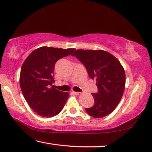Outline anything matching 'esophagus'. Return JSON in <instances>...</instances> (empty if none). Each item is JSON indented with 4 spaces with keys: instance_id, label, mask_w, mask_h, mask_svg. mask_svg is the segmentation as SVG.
Segmentation results:
<instances>
[{
    "instance_id": "34e87169",
    "label": "esophagus",
    "mask_w": 152,
    "mask_h": 152,
    "mask_svg": "<svg viewBox=\"0 0 152 152\" xmlns=\"http://www.w3.org/2000/svg\"><path fill=\"white\" fill-rule=\"evenodd\" d=\"M72 93L74 94H75V95H79L80 94H81V93H80V92H75V91H73Z\"/></svg>"
}]
</instances>
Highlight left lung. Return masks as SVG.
<instances>
[{"mask_svg": "<svg viewBox=\"0 0 152 152\" xmlns=\"http://www.w3.org/2000/svg\"><path fill=\"white\" fill-rule=\"evenodd\" d=\"M86 66L88 75L95 80L98 93H93L94 104L86 108L93 118H102L113 111L121 102L126 84V75L121 63L113 55L102 50H82L73 53Z\"/></svg>", "mask_w": 152, "mask_h": 152, "instance_id": "obj_1", "label": "left lung"}]
</instances>
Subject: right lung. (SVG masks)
<instances>
[{"mask_svg":"<svg viewBox=\"0 0 152 152\" xmlns=\"http://www.w3.org/2000/svg\"><path fill=\"white\" fill-rule=\"evenodd\" d=\"M75 50L41 47L34 50L24 61L20 73V89L27 103L37 115L52 117L64 107L69 94L52 86L55 82V64Z\"/></svg>","mask_w":152,"mask_h":152,"instance_id":"add662e5","label":"right lung"}]
</instances>
